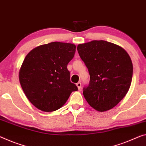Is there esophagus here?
I'll list each match as a JSON object with an SVG mask.
<instances>
[{"label":"esophagus","mask_w":146,"mask_h":146,"mask_svg":"<svg viewBox=\"0 0 146 146\" xmlns=\"http://www.w3.org/2000/svg\"><path fill=\"white\" fill-rule=\"evenodd\" d=\"M76 86H77L78 89H80L81 87H82V84H81L80 82H78V83H77V84H76Z\"/></svg>","instance_id":"obj_1"}]
</instances>
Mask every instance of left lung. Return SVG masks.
Here are the masks:
<instances>
[{"label": "left lung", "mask_w": 146, "mask_h": 146, "mask_svg": "<svg viewBox=\"0 0 146 146\" xmlns=\"http://www.w3.org/2000/svg\"><path fill=\"white\" fill-rule=\"evenodd\" d=\"M90 75L83 94L90 106L98 111L115 107L127 95L133 78V63L128 53L117 44L93 40L77 47Z\"/></svg>", "instance_id": "left-lung-1"}]
</instances>
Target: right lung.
I'll list each match as a JSON object with an SVG mask.
<instances>
[{
  "label": "right lung",
  "mask_w": 146,
  "mask_h": 146,
  "mask_svg": "<svg viewBox=\"0 0 146 146\" xmlns=\"http://www.w3.org/2000/svg\"><path fill=\"white\" fill-rule=\"evenodd\" d=\"M76 46L53 42L33 49L26 55L19 72L22 89L32 104L40 110H57L78 87L70 81L67 64Z\"/></svg>",
  "instance_id": "1"
}]
</instances>
